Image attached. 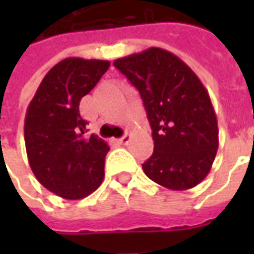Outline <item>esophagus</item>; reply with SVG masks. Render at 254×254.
<instances>
[{
    "label": "esophagus",
    "mask_w": 254,
    "mask_h": 254,
    "mask_svg": "<svg viewBox=\"0 0 254 254\" xmlns=\"http://www.w3.org/2000/svg\"><path fill=\"white\" fill-rule=\"evenodd\" d=\"M129 140H130V136L129 134H125V136H122L121 138H118V143L121 144V145H127L129 143Z\"/></svg>",
    "instance_id": "obj_1"
}]
</instances>
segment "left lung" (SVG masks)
<instances>
[{
  "label": "left lung",
  "instance_id": "8db88e82",
  "mask_svg": "<svg viewBox=\"0 0 254 254\" xmlns=\"http://www.w3.org/2000/svg\"><path fill=\"white\" fill-rule=\"evenodd\" d=\"M113 64L138 89L152 129L154 154L143 163L145 176L171 190L198 185L219 147L216 114L200 78L159 47Z\"/></svg>",
  "mask_w": 254,
  "mask_h": 254
}]
</instances>
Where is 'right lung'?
Listing matches in <instances>:
<instances>
[{
	"instance_id": "right-lung-1",
	"label": "right lung",
	"mask_w": 254,
	"mask_h": 254,
	"mask_svg": "<svg viewBox=\"0 0 254 254\" xmlns=\"http://www.w3.org/2000/svg\"><path fill=\"white\" fill-rule=\"evenodd\" d=\"M110 66L103 60L65 58L47 72L28 105L24 140L31 170L43 187L66 200L96 190L105 177L110 147L96 134L78 105Z\"/></svg>"
}]
</instances>
